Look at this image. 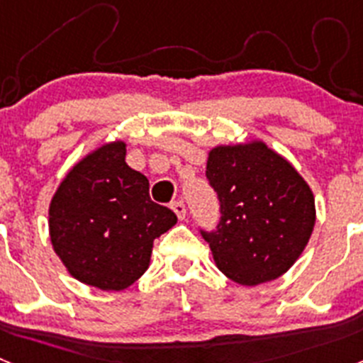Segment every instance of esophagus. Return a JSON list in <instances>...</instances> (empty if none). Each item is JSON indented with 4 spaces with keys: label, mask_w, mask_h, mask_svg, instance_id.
<instances>
[{
    "label": "esophagus",
    "mask_w": 363,
    "mask_h": 363,
    "mask_svg": "<svg viewBox=\"0 0 363 363\" xmlns=\"http://www.w3.org/2000/svg\"><path fill=\"white\" fill-rule=\"evenodd\" d=\"M171 209L174 211L176 216H178L179 220H185V214H187V209H185L184 201H172Z\"/></svg>",
    "instance_id": "1"
}]
</instances>
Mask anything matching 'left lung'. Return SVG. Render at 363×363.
<instances>
[{
    "instance_id": "left-lung-1",
    "label": "left lung",
    "mask_w": 363,
    "mask_h": 363,
    "mask_svg": "<svg viewBox=\"0 0 363 363\" xmlns=\"http://www.w3.org/2000/svg\"><path fill=\"white\" fill-rule=\"evenodd\" d=\"M205 176L220 200L216 230H200L227 278L240 285L277 280L300 258L316 209L307 182L264 142L218 145Z\"/></svg>"
}]
</instances>
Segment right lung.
Returning a JSON list of instances; mask_svg holds the SVG:
<instances>
[{
  "instance_id": "1",
  "label": "right lung",
  "mask_w": 363,
  "mask_h": 363,
  "mask_svg": "<svg viewBox=\"0 0 363 363\" xmlns=\"http://www.w3.org/2000/svg\"><path fill=\"white\" fill-rule=\"evenodd\" d=\"M123 142L98 147L67 172L49 207L54 251L82 284L123 291L147 271L154 240L174 225L149 179L125 163Z\"/></svg>"
}]
</instances>
